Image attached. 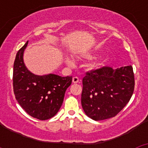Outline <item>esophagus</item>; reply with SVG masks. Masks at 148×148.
<instances>
[{"label": "esophagus", "instance_id": "1", "mask_svg": "<svg viewBox=\"0 0 148 148\" xmlns=\"http://www.w3.org/2000/svg\"><path fill=\"white\" fill-rule=\"evenodd\" d=\"M73 83H74V84L78 83V82H79V78H78L77 76L73 77Z\"/></svg>", "mask_w": 148, "mask_h": 148}]
</instances>
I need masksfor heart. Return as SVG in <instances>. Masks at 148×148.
<instances>
[{"label": "heart", "mask_w": 148, "mask_h": 148, "mask_svg": "<svg viewBox=\"0 0 148 148\" xmlns=\"http://www.w3.org/2000/svg\"><path fill=\"white\" fill-rule=\"evenodd\" d=\"M86 58H88V59H93V58H95V56H94V55H88V56H86ZM66 62H67V64H73V62L70 59H66ZM101 65H103V62L98 63L96 66H101Z\"/></svg>", "instance_id": "b5f03b06"}]
</instances>
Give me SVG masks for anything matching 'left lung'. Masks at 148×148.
<instances>
[{
	"instance_id": "8db88e82",
	"label": "left lung",
	"mask_w": 148,
	"mask_h": 148,
	"mask_svg": "<svg viewBox=\"0 0 148 148\" xmlns=\"http://www.w3.org/2000/svg\"><path fill=\"white\" fill-rule=\"evenodd\" d=\"M82 105L84 113L95 121L114 117L129 102L134 91L132 66L113 70L103 66L87 72L83 78Z\"/></svg>"
}]
</instances>
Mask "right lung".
Wrapping results in <instances>:
<instances>
[{"label":"right lung","mask_w":148,"mask_h":148,"mask_svg":"<svg viewBox=\"0 0 148 148\" xmlns=\"http://www.w3.org/2000/svg\"><path fill=\"white\" fill-rule=\"evenodd\" d=\"M28 41L16 54L13 66V90L22 108L33 118L47 120L58 113L72 76L55 74L37 75L28 70L23 63V52Z\"/></svg>","instance_id":"right-lung-1"}]
</instances>
